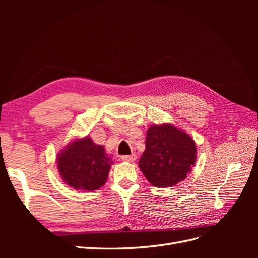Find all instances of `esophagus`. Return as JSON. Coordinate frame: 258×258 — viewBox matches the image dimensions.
<instances>
[{
  "label": "esophagus",
  "instance_id": "1",
  "mask_svg": "<svg viewBox=\"0 0 258 258\" xmlns=\"http://www.w3.org/2000/svg\"><path fill=\"white\" fill-rule=\"evenodd\" d=\"M121 159L123 161H128V162H134L137 159V155L136 154H131V155H123L121 156Z\"/></svg>",
  "mask_w": 258,
  "mask_h": 258
}]
</instances>
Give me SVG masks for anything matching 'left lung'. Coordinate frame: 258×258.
<instances>
[{
    "label": "left lung",
    "mask_w": 258,
    "mask_h": 258,
    "mask_svg": "<svg viewBox=\"0 0 258 258\" xmlns=\"http://www.w3.org/2000/svg\"><path fill=\"white\" fill-rule=\"evenodd\" d=\"M197 148L186 132L172 124L148 128L139 168L153 186L172 187L186 178L196 162Z\"/></svg>",
    "instance_id": "obj_1"
}]
</instances>
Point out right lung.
<instances>
[{
	"label": "right lung",
	"instance_id": "obj_1",
	"mask_svg": "<svg viewBox=\"0 0 258 258\" xmlns=\"http://www.w3.org/2000/svg\"><path fill=\"white\" fill-rule=\"evenodd\" d=\"M113 165L112 155L89 137L76 139L58 155L57 167L64 183L74 189L96 190L102 187Z\"/></svg>",
	"mask_w": 258,
	"mask_h": 258
}]
</instances>
